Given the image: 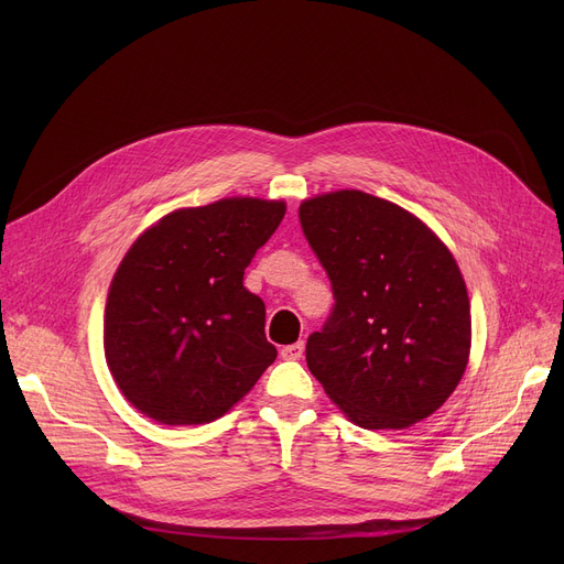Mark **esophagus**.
<instances>
[{
	"label": "esophagus",
	"mask_w": 564,
	"mask_h": 564,
	"mask_svg": "<svg viewBox=\"0 0 564 564\" xmlns=\"http://www.w3.org/2000/svg\"><path fill=\"white\" fill-rule=\"evenodd\" d=\"M302 354H304V343H292V345L281 347V357L285 361H297V359H302Z\"/></svg>",
	"instance_id": "esophagus-1"
}]
</instances>
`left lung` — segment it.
<instances>
[{
	"label": "left lung",
	"instance_id": "8db88e82",
	"mask_svg": "<svg viewBox=\"0 0 564 564\" xmlns=\"http://www.w3.org/2000/svg\"><path fill=\"white\" fill-rule=\"evenodd\" d=\"M300 221L336 300L308 336V370L359 427L427 419L457 389L470 351L453 253L419 217L359 189L304 200Z\"/></svg>",
	"mask_w": 564,
	"mask_h": 564
}]
</instances>
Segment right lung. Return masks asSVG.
Segmentation results:
<instances>
[{"label":"right lung","mask_w":564,"mask_h":564,"mask_svg":"<svg viewBox=\"0 0 564 564\" xmlns=\"http://www.w3.org/2000/svg\"><path fill=\"white\" fill-rule=\"evenodd\" d=\"M283 200L221 198L148 228L109 285L105 357L121 393L164 425L213 423L276 359L245 270Z\"/></svg>","instance_id":"add662e5"}]
</instances>
